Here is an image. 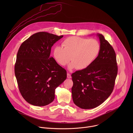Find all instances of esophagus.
<instances>
[{
	"label": "esophagus",
	"instance_id": "obj_1",
	"mask_svg": "<svg viewBox=\"0 0 133 133\" xmlns=\"http://www.w3.org/2000/svg\"><path fill=\"white\" fill-rule=\"evenodd\" d=\"M67 77L68 78H71V75H70V74L69 73H67Z\"/></svg>",
	"mask_w": 133,
	"mask_h": 133
}]
</instances>
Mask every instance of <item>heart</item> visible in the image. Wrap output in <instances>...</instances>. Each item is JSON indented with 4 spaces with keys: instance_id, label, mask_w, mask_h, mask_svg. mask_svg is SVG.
I'll return each instance as SVG.
<instances>
[{
    "instance_id": "obj_1",
    "label": "heart",
    "mask_w": 133,
    "mask_h": 133,
    "mask_svg": "<svg viewBox=\"0 0 133 133\" xmlns=\"http://www.w3.org/2000/svg\"><path fill=\"white\" fill-rule=\"evenodd\" d=\"M62 46L54 48V58L62 66L67 65L71 59L69 69L76 68L83 70L88 67L96 58L101 49L97 40L77 36L68 37L63 42Z\"/></svg>"
}]
</instances>
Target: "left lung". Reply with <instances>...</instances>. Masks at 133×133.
I'll return each instance as SVG.
<instances>
[{
	"label": "left lung",
	"mask_w": 133,
	"mask_h": 133,
	"mask_svg": "<svg viewBox=\"0 0 133 133\" xmlns=\"http://www.w3.org/2000/svg\"><path fill=\"white\" fill-rule=\"evenodd\" d=\"M97 36L101 46L98 56L88 67L71 75L72 100L82 109L95 108L104 102L113 90L117 75L114 50L103 35Z\"/></svg>",
	"instance_id": "1"
}]
</instances>
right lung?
Here are the masks:
<instances>
[{
    "instance_id": "obj_1",
    "label": "right lung",
    "mask_w": 133,
    "mask_h": 133,
    "mask_svg": "<svg viewBox=\"0 0 133 133\" xmlns=\"http://www.w3.org/2000/svg\"><path fill=\"white\" fill-rule=\"evenodd\" d=\"M63 37L37 32L19 48L15 76L22 96L32 105L44 106L51 103L56 88L67 78L66 70L50 56L51 47Z\"/></svg>"
}]
</instances>
